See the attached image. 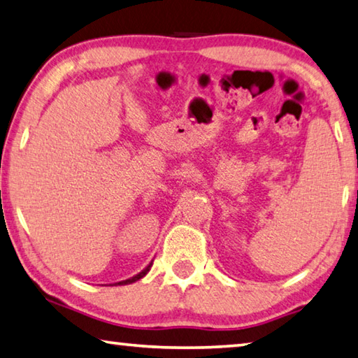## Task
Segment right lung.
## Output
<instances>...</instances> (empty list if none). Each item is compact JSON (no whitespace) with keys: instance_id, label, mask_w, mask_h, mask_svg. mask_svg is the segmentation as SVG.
I'll use <instances>...</instances> for the list:
<instances>
[{"instance_id":"1","label":"right lung","mask_w":358,"mask_h":358,"mask_svg":"<svg viewBox=\"0 0 358 358\" xmlns=\"http://www.w3.org/2000/svg\"><path fill=\"white\" fill-rule=\"evenodd\" d=\"M151 265H153V262H150L147 266H145V268L141 271V273H137L136 276H132V278H129V280H124V281H120V282H115V284H120V286H124V284H132V282H136V281H138L141 280V278H143L145 275L148 273L150 271V268H151Z\"/></svg>"}]
</instances>
